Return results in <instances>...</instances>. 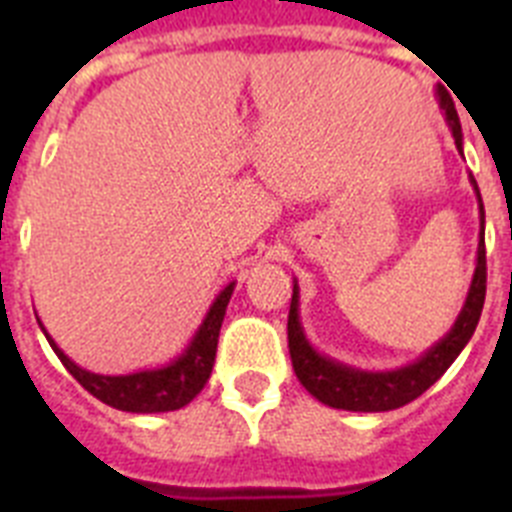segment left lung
<instances>
[{
    "label": "left lung",
    "mask_w": 512,
    "mask_h": 512,
    "mask_svg": "<svg viewBox=\"0 0 512 512\" xmlns=\"http://www.w3.org/2000/svg\"><path fill=\"white\" fill-rule=\"evenodd\" d=\"M436 97L443 115H446V122H449L451 135H454L456 151L464 156V138H461V125L459 115L454 110V102H451L449 92L443 87L436 89ZM469 182H472L479 205V246L472 284H469L467 300H464V307H461L459 318L454 320L449 333L438 343H433L413 364L390 369V372H366V369H356V366L341 364V361L320 354L318 348L307 341L305 328L300 323V287H297L295 279L287 320L289 356H292L297 379H300L302 387L315 400H320L328 408L351 410V413H384V410H397L402 405L413 402L415 397L423 395L431 384H436L441 379V374L454 364L456 356L464 351L469 338L474 336L479 315H482L487 289L485 205H482V194H479V187L472 174H469Z\"/></svg>",
    "instance_id": "obj_1"
}]
</instances>
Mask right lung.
Wrapping results in <instances>:
<instances>
[{
	"label": "right lung",
	"instance_id": "obj_1",
	"mask_svg": "<svg viewBox=\"0 0 512 512\" xmlns=\"http://www.w3.org/2000/svg\"><path fill=\"white\" fill-rule=\"evenodd\" d=\"M235 282H230L228 287L220 289V295L215 297V302L207 310L205 320L200 323V328L194 330L192 341L187 343L182 354L176 356L174 361H169L166 366H158V369H143V372L133 374H94L81 369L79 364L63 354L61 348L56 346L48 330L43 328L45 338L51 343V348L56 351V356L61 359V364L69 369L71 377L89 392L97 400H102L104 405H110L115 410H125V413H169V410H179L184 405L200 395L202 387L207 384L212 374V364H215L217 354V336H220V325H223L225 310H228L230 295H233Z\"/></svg>",
	"mask_w": 512,
	"mask_h": 512
}]
</instances>
